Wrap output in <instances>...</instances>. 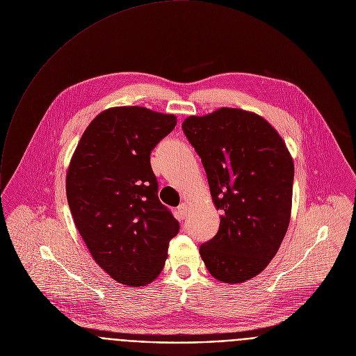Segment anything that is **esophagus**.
Listing matches in <instances>:
<instances>
[{"label":"esophagus","instance_id":"1","mask_svg":"<svg viewBox=\"0 0 356 356\" xmlns=\"http://www.w3.org/2000/svg\"><path fill=\"white\" fill-rule=\"evenodd\" d=\"M177 215H179L180 219H184V218L187 216V204H186V202H183V204L179 205V208H177Z\"/></svg>","mask_w":356,"mask_h":356}]
</instances>
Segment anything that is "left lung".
<instances>
[{"instance_id":"left-lung-1","label":"left lung","mask_w":356,"mask_h":356,"mask_svg":"<svg viewBox=\"0 0 356 356\" xmlns=\"http://www.w3.org/2000/svg\"><path fill=\"white\" fill-rule=\"evenodd\" d=\"M181 127L220 212L219 230L201 244V258L219 282L250 280L270 264L287 233L293 158L275 127L254 112L220 108L188 116Z\"/></svg>"}]
</instances>
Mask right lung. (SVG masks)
<instances>
[{
  "label": "right lung",
  "instance_id": "obj_1",
  "mask_svg": "<svg viewBox=\"0 0 356 356\" xmlns=\"http://www.w3.org/2000/svg\"><path fill=\"white\" fill-rule=\"evenodd\" d=\"M176 123L175 115L143 106L109 108L84 130L66 173L67 204L91 257L130 287L158 277L179 233L149 162Z\"/></svg>",
  "mask_w": 356,
  "mask_h": 356
}]
</instances>
